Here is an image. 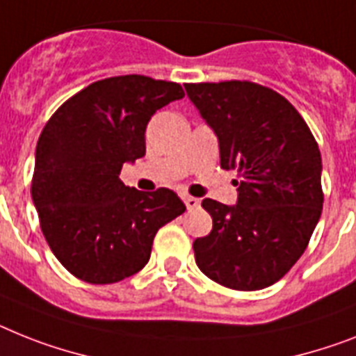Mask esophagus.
<instances>
[{"mask_svg": "<svg viewBox=\"0 0 356 356\" xmlns=\"http://www.w3.org/2000/svg\"><path fill=\"white\" fill-rule=\"evenodd\" d=\"M184 202L187 205V209H196L200 205V200L195 198V196H184Z\"/></svg>", "mask_w": 356, "mask_h": 356, "instance_id": "1", "label": "esophagus"}]
</instances>
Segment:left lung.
<instances>
[{
	"label": "left lung",
	"instance_id": "left-lung-1",
	"mask_svg": "<svg viewBox=\"0 0 356 356\" xmlns=\"http://www.w3.org/2000/svg\"><path fill=\"white\" fill-rule=\"evenodd\" d=\"M218 138L222 169H238L234 205L205 198L213 231L193 243L196 266L220 286L258 291L305 251L322 213V158L307 123L275 90L251 81L187 83Z\"/></svg>",
	"mask_w": 356,
	"mask_h": 356
}]
</instances>
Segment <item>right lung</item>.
<instances>
[{
	"mask_svg": "<svg viewBox=\"0 0 356 356\" xmlns=\"http://www.w3.org/2000/svg\"><path fill=\"white\" fill-rule=\"evenodd\" d=\"M172 81L129 74L94 81L41 131L32 202L54 257L76 278L114 284L142 271L158 229L185 211L176 193L127 187L123 163L145 156L158 108L184 98Z\"/></svg>",
	"mask_w": 356,
	"mask_h": 356,
	"instance_id": "add662e5",
	"label": "right lung"
}]
</instances>
